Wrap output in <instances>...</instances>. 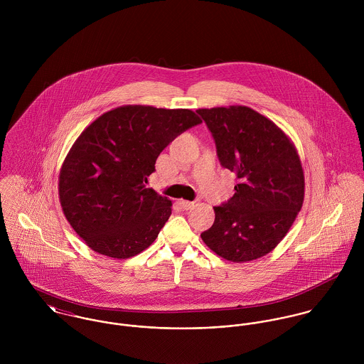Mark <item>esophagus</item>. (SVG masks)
Masks as SVG:
<instances>
[{"instance_id": "1", "label": "esophagus", "mask_w": 364, "mask_h": 364, "mask_svg": "<svg viewBox=\"0 0 364 364\" xmlns=\"http://www.w3.org/2000/svg\"><path fill=\"white\" fill-rule=\"evenodd\" d=\"M179 206H181V208H183V210H189V208L195 206V203L189 202V200H179Z\"/></svg>"}]
</instances>
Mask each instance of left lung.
Returning <instances> with one entry per match:
<instances>
[{
  "label": "left lung",
  "mask_w": 364,
  "mask_h": 364,
  "mask_svg": "<svg viewBox=\"0 0 364 364\" xmlns=\"http://www.w3.org/2000/svg\"><path fill=\"white\" fill-rule=\"evenodd\" d=\"M196 112L215 140L221 165L240 179L230 202L213 208L214 223L200 237L224 259H259L280 244L303 208L299 151L277 124L248 106Z\"/></svg>",
  "instance_id": "8db88e82"
}]
</instances>
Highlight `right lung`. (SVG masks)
Instances as JSON below:
<instances>
[{"label":"right lung","instance_id":"right-lung-1","mask_svg":"<svg viewBox=\"0 0 364 364\" xmlns=\"http://www.w3.org/2000/svg\"><path fill=\"white\" fill-rule=\"evenodd\" d=\"M202 123L191 109L123 105L95 119L71 146L58 199L73 230L97 254L139 255L156 241L172 200L146 188L161 151Z\"/></svg>","mask_w":364,"mask_h":364}]
</instances>
